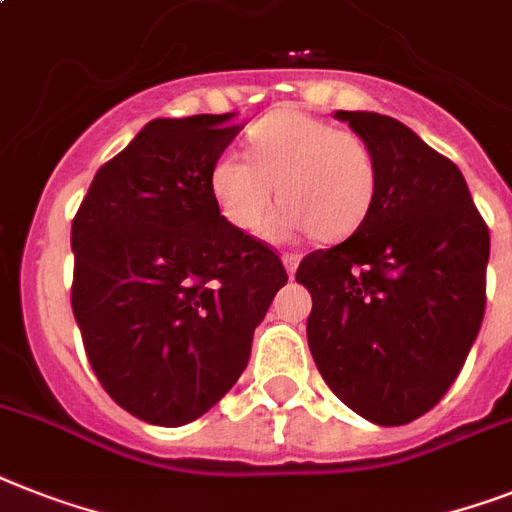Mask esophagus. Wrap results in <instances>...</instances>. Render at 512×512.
Here are the masks:
<instances>
[{
	"instance_id": "esophagus-1",
	"label": "esophagus",
	"mask_w": 512,
	"mask_h": 512,
	"mask_svg": "<svg viewBox=\"0 0 512 512\" xmlns=\"http://www.w3.org/2000/svg\"><path fill=\"white\" fill-rule=\"evenodd\" d=\"M281 260H284L286 273H289V276L294 278V273H297V268H299V255H294V252H286V255L281 257Z\"/></svg>"
}]
</instances>
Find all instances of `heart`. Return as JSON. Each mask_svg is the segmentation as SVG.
<instances>
[{
    "label": "heart",
    "instance_id": "obj_1",
    "mask_svg": "<svg viewBox=\"0 0 512 512\" xmlns=\"http://www.w3.org/2000/svg\"><path fill=\"white\" fill-rule=\"evenodd\" d=\"M285 205L269 219L275 186ZM378 191L376 152L363 136L305 112H276L249 134V155L226 152L213 168L220 213L239 231L273 239L310 231L321 242L355 234Z\"/></svg>",
    "mask_w": 512,
    "mask_h": 512
}]
</instances>
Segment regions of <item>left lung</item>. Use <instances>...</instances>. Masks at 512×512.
<instances>
[{
	"instance_id": "left-lung-1",
	"label": "left lung",
	"mask_w": 512,
	"mask_h": 512,
	"mask_svg": "<svg viewBox=\"0 0 512 512\" xmlns=\"http://www.w3.org/2000/svg\"><path fill=\"white\" fill-rule=\"evenodd\" d=\"M334 118L373 147L378 191L350 239L299 263L313 297L307 344L344 405L402 426L442 400L479 336L489 228L458 165L400 120Z\"/></svg>"
}]
</instances>
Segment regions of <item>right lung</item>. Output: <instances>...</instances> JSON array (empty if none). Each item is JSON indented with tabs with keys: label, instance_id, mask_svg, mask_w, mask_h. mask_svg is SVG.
I'll use <instances>...</instances> for the list:
<instances>
[{
	"label": "right lung",
	"instance_id": "add662e5",
	"mask_svg": "<svg viewBox=\"0 0 512 512\" xmlns=\"http://www.w3.org/2000/svg\"><path fill=\"white\" fill-rule=\"evenodd\" d=\"M157 118L97 170L73 218V315L99 384L123 410L184 426L249 363L289 281L268 244L220 215L213 168L242 126Z\"/></svg>",
	"mask_w": 512,
	"mask_h": 512
}]
</instances>
